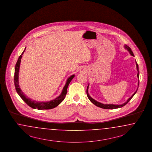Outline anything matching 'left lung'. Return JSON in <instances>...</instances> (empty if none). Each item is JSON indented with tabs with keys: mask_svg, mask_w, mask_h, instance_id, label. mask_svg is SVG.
<instances>
[{
	"mask_svg": "<svg viewBox=\"0 0 152 152\" xmlns=\"http://www.w3.org/2000/svg\"><path fill=\"white\" fill-rule=\"evenodd\" d=\"M125 48V49H126L128 51H129V53H130V54L132 56H134L133 53V52L132 51V50H131V48L129 47V46H127V45H125L124 46ZM136 62V66H137V71H138V74H137V77H138V78H139V67H138V64L137 63V62ZM139 82H138V86H139ZM88 87H87V90H86V93H87V96H88V99L90 100V101H91V102H92V104H94V105H95L96 106H98V107H101V108H102V109H117V108H120V107H123V106H125L128 102H129L131 99H132V98L134 96V95L135 94V93L137 92V91H135V92L133 94V95L132 96L130 97V98H129L128 99V100L126 101L125 103L124 104H121V105H114V104H102V103H100V102H98V101H96L95 100H94V99H93L90 96V95H89V94H88Z\"/></svg>",
	"mask_w": 152,
	"mask_h": 152,
	"instance_id": "obj_1",
	"label": "left lung"
}]
</instances>
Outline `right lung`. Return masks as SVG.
I'll use <instances>...</instances> for the list:
<instances>
[{
	"label": "right lung",
	"mask_w": 152,
	"mask_h": 152,
	"mask_svg": "<svg viewBox=\"0 0 152 152\" xmlns=\"http://www.w3.org/2000/svg\"><path fill=\"white\" fill-rule=\"evenodd\" d=\"M25 50H26V48L22 52V53L21 54V55L19 57L18 61L15 64V69H14V85H15V90H16L17 92L20 97L22 98V99L23 100V101H24L28 106L31 107L33 109H37L38 110H45V109L47 110V109H51L56 107L64 100V97L66 96V94H67V88L69 86V85L70 82L71 81V80L75 77V75H72L69 77L67 78L66 83L63 88L62 91L61 92V95L59 96L56 97L54 100H52L50 101H46V102H44V101L38 102V101L32 100L30 98L28 97L25 94H24V93L21 90L20 88L19 87V68H20L21 58L22 57V55H23Z\"/></svg>",
	"instance_id": "right-lung-1"
}]
</instances>
